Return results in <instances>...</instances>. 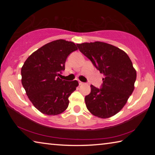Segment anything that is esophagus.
I'll return each mask as SVG.
<instances>
[{"mask_svg": "<svg viewBox=\"0 0 155 155\" xmlns=\"http://www.w3.org/2000/svg\"><path fill=\"white\" fill-rule=\"evenodd\" d=\"M85 83H83V82H81V81H80V82H79V85H85Z\"/></svg>", "mask_w": 155, "mask_h": 155, "instance_id": "obj_1", "label": "esophagus"}]
</instances>
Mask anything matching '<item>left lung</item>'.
<instances>
[{
	"mask_svg": "<svg viewBox=\"0 0 155 155\" xmlns=\"http://www.w3.org/2000/svg\"><path fill=\"white\" fill-rule=\"evenodd\" d=\"M77 45L104 75L101 89L91 85V92L85 98L86 107L98 117L114 116L124 107L134 90L137 72L132 61L124 51L105 42Z\"/></svg>",
	"mask_w": 155,
	"mask_h": 155,
	"instance_id": "8db88e82",
	"label": "left lung"
}]
</instances>
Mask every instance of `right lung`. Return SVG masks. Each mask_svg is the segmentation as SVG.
<instances>
[{
	"label": "right lung",
	"mask_w": 155,
	"mask_h": 155,
	"mask_svg": "<svg viewBox=\"0 0 155 155\" xmlns=\"http://www.w3.org/2000/svg\"><path fill=\"white\" fill-rule=\"evenodd\" d=\"M77 49L72 41H51L33 52L21 68V81L26 94L42 114L56 115L68 108V98L78 83L62 80L58 76L65 70L68 56Z\"/></svg>",
	"instance_id": "obj_1"
}]
</instances>
